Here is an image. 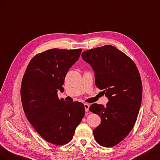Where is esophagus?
Segmentation results:
<instances>
[{
  "label": "esophagus",
  "mask_w": 160,
  "mask_h": 160,
  "mask_svg": "<svg viewBox=\"0 0 160 160\" xmlns=\"http://www.w3.org/2000/svg\"><path fill=\"white\" fill-rule=\"evenodd\" d=\"M84 108H85V111L86 112H88L89 111V107H90V104L88 103H85L84 104Z\"/></svg>",
  "instance_id": "obj_1"
}]
</instances>
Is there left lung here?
<instances>
[{"mask_svg":"<svg viewBox=\"0 0 160 160\" xmlns=\"http://www.w3.org/2000/svg\"><path fill=\"white\" fill-rule=\"evenodd\" d=\"M94 72L95 84L108 99L106 106L92 104L89 110L101 118L94 129L97 142L113 147L124 139L135 125L142 100V82L131 59L110 45L82 53Z\"/></svg>","mask_w":160,"mask_h":160,"instance_id":"left-lung-1","label":"left lung"}]
</instances>
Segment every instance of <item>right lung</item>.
<instances>
[{
	"label": "right lung",
	"instance_id": "right-lung-1",
	"mask_svg": "<svg viewBox=\"0 0 160 160\" xmlns=\"http://www.w3.org/2000/svg\"><path fill=\"white\" fill-rule=\"evenodd\" d=\"M81 49H52L36 55L22 80L21 97L27 119L45 140L62 145L70 141L82 119L83 103L59 99L58 90L67 72L78 61Z\"/></svg>",
	"mask_w": 160,
	"mask_h": 160
}]
</instances>
